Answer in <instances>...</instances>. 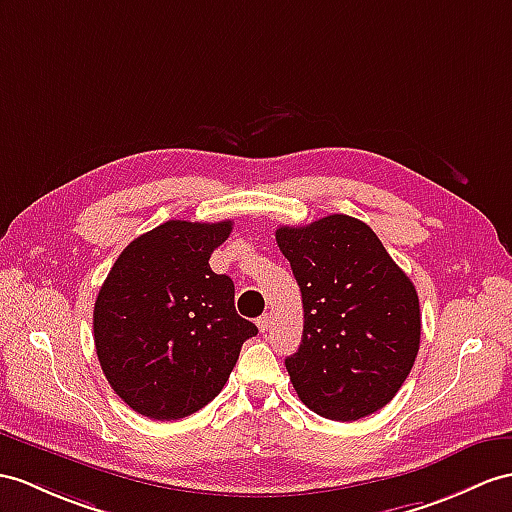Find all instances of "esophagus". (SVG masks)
<instances>
[{
	"mask_svg": "<svg viewBox=\"0 0 512 512\" xmlns=\"http://www.w3.org/2000/svg\"><path fill=\"white\" fill-rule=\"evenodd\" d=\"M256 326H258V330H260V332H267V330L271 328V315L258 317V319H256Z\"/></svg>",
	"mask_w": 512,
	"mask_h": 512,
	"instance_id": "34e87169",
	"label": "esophagus"
}]
</instances>
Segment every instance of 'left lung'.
Instances as JSON below:
<instances>
[{
	"label": "left lung",
	"mask_w": 512,
	"mask_h": 512,
	"mask_svg": "<svg viewBox=\"0 0 512 512\" xmlns=\"http://www.w3.org/2000/svg\"><path fill=\"white\" fill-rule=\"evenodd\" d=\"M276 241L302 291L304 332L284 360L313 413L356 421L389 404L415 365L419 297L367 223L330 215Z\"/></svg>",
	"instance_id": "left-lung-1"
}]
</instances>
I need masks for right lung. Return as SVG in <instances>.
Listing matches in <instances>:
<instances>
[{
  "mask_svg": "<svg viewBox=\"0 0 512 512\" xmlns=\"http://www.w3.org/2000/svg\"><path fill=\"white\" fill-rule=\"evenodd\" d=\"M230 232L232 221L162 223L123 249L97 293L99 365L139 415L171 421L197 413L258 334L236 313L234 282L208 265Z\"/></svg>",
  "mask_w": 512,
  "mask_h": 512,
  "instance_id": "obj_1",
  "label": "right lung"
}]
</instances>
